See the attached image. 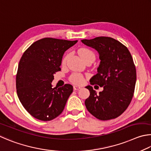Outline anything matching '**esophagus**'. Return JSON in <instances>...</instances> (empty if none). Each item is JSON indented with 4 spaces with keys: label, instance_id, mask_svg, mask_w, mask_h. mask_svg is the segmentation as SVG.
I'll use <instances>...</instances> for the list:
<instances>
[{
    "label": "esophagus",
    "instance_id": "obj_1",
    "mask_svg": "<svg viewBox=\"0 0 151 151\" xmlns=\"http://www.w3.org/2000/svg\"><path fill=\"white\" fill-rule=\"evenodd\" d=\"M81 88L80 86H73V89L75 91H78L79 89H80Z\"/></svg>",
    "mask_w": 151,
    "mask_h": 151
}]
</instances>
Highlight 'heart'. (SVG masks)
<instances>
[{"mask_svg":"<svg viewBox=\"0 0 151 151\" xmlns=\"http://www.w3.org/2000/svg\"><path fill=\"white\" fill-rule=\"evenodd\" d=\"M79 54L81 58V59L83 60V62H85L86 60H93V61L96 59V55L94 53L91 51V50L88 48H81L78 50ZM69 55H66L63 58L62 60V64H65L68 58ZM69 80L71 83L74 84H78V85H81L84 83L85 81V78L80 73H73L71 74L69 78Z\"/></svg>","mask_w":151,"mask_h":151,"instance_id":"obj_1","label":"heart"}]
</instances>
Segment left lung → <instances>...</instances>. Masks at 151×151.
<instances>
[{
	"label": "left lung",
	"mask_w": 151,
	"mask_h": 151,
	"mask_svg": "<svg viewBox=\"0 0 151 151\" xmlns=\"http://www.w3.org/2000/svg\"><path fill=\"white\" fill-rule=\"evenodd\" d=\"M81 42L99 53L101 62L97 73L89 81L91 85L104 88L97 94L92 86L86 87L90 92L85 101L87 109L99 120L117 118L127 109L133 97L137 73L131 53L120 42L110 37Z\"/></svg>",
	"instance_id": "obj_1"
}]
</instances>
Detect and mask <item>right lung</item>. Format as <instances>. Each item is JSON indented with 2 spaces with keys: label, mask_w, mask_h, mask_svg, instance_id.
Instances as JSON below:
<instances>
[{
  "label": "right lung",
  "mask_w": 151,
  "mask_h": 151,
  "mask_svg": "<svg viewBox=\"0 0 151 151\" xmlns=\"http://www.w3.org/2000/svg\"><path fill=\"white\" fill-rule=\"evenodd\" d=\"M78 40L44 38L31 45L18 64L16 87L20 101L37 119L48 121L62 113L73 86L65 84L52 88L54 74L60 66L64 52Z\"/></svg>",
  "instance_id": "add662e5"
}]
</instances>
